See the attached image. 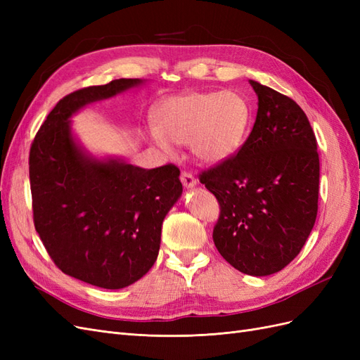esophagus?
Listing matches in <instances>:
<instances>
[{
  "label": "esophagus",
  "instance_id": "1",
  "mask_svg": "<svg viewBox=\"0 0 360 360\" xmlns=\"http://www.w3.org/2000/svg\"><path fill=\"white\" fill-rule=\"evenodd\" d=\"M181 183L186 189H192L197 186V179H195L189 172H181Z\"/></svg>",
  "mask_w": 360,
  "mask_h": 360
}]
</instances>
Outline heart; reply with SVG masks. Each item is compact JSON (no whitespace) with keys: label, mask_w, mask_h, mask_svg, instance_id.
<instances>
[{"label":"heart","mask_w":360,"mask_h":360,"mask_svg":"<svg viewBox=\"0 0 360 360\" xmlns=\"http://www.w3.org/2000/svg\"><path fill=\"white\" fill-rule=\"evenodd\" d=\"M156 144L171 153L174 144H189L191 153L204 165L230 160L243 146L250 108L233 90L189 91L168 97L153 114Z\"/></svg>","instance_id":"heart-1"}]
</instances>
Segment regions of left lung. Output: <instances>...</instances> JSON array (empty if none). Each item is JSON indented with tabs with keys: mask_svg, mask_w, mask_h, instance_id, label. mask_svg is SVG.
<instances>
[{
	"mask_svg": "<svg viewBox=\"0 0 360 360\" xmlns=\"http://www.w3.org/2000/svg\"><path fill=\"white\" fill-rule=\"evenodd\" d=\"M258 111L238 153L200 181L221 205L213 242L234 269L269 276L297 257L317 219V139L302 108L257 81Z\"/></svg>",
	"mask_w": 360,
	"mask_h": 360,
	"instance_id": "left-lung-1",
	"label": "left lung"
}]
</instances>
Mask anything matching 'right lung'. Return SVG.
Returning a JSON list of instances; mask_svg holds the SVG:
<instances>
[{"mask_svg":"<svg viewBox=\"0 0 360 360\" xmlns=\"http://www.w3.org/2000/svg\"><path fill=\"white\" fill-rule=\"evenodd\" d=\"M144 82L114 79L63 97L30 150L32 214L48 254L66 275L106 290L132 285L153 267L162 222L183 192L180 171L97 158L75 136L70 118Z\"/></svg>","mask_w":360,"mask_h":360,"instance_id":"1","label":"right lung"}]
</instances>
